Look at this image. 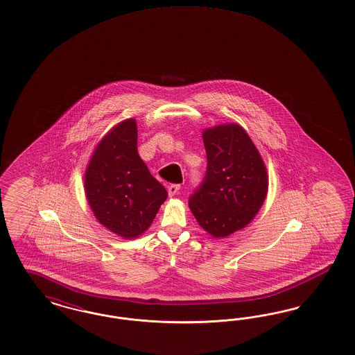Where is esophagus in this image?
Returning a JSON list of instances; mask_svg holds the SVG:
<instances>
[{
  "label": "esophagus",
  "mask_w": 355,
  "mask_h": 355,
  "mask_svg": "<svg viewBox=\"0 0 355 355\" xmlns=\"http://www.w3.org/2000/svg\"><path fill=\"white\" fill-rule=\"evenodd\" d=\"M179 189H180V185H179V184H171V185L168 187V195H170V196H175V195L179 192Z\"/></svg>",
  "instance_id": "1"
}]
</instances>
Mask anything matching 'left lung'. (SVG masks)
<instances>
[{"label":"left lung","mask_w":355,"mask_h":355,"mask_svg":"<svg viewBox=\"0 0 355 355\" xmlns=\"http://www.w3.org/2000/svg\"><path fill=\"white\" fill-rule=\"evenodd\" d=\"M208 167L189 197L198 225L214 238H225L249 225L262 208L268 175L258 148L238 123L202 132Z\"/></svg>","instance_id":"1"}]
</instances>
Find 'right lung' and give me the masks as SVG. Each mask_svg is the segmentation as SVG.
I'll return each instance as SVG.
<instances>
[{
    "label": "right lung",
    "instance_id": "right-lung-1",
    "mask_svg": "<svg viewBox=\"0 0 355 355\" xmlns=\"http://www.w3.org/2000/svg\"><path fill=\"white\" fill-rule=\"evenodd\" d=\"M137 137L135 119L117 123L96 146L84 175L94 217L125 239L142 236L167 198L138 154Z\"/></svg>",
    "mask_w": 355,
    "mask_h": 355
}]
</instances>
